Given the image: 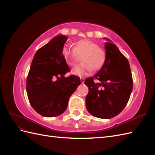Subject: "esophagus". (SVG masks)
Wrapping results in <instances>:
<instances>
[{"instance_id": "34e87169", "label": "esophagus", "mask_w": 155, "mask_h": 155, "mask_svg": "<svg viewBox=\"0 0 155 155\" xmlns=\"http://www.w3.org/2000/svg\"><path fill=\"white\" fill-rule=\"evenodd\" d=\"M80 79H81V83H83L84 81H85V79H84V78H80Z\"/></svg>"}]
</instances>
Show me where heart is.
Listing matches in <instances>:
<instances>
[{
    "mask_svg": "<svg viewBox=\"0 0 155 155\" xmlns=\"http://www.w3.org/2000/svg\"><path fill=\"white\" fill-rule=\"evenodd\" d=\"M63 54L67 64L74 66L81 57V64L72 70V74L76 76H85L93 70H99L104 66L106 59L105 50L99 47L95 42L90 39H82L78 41L74 47L65 46Z\"/></svg>",
    "mask_w": 155,
    "mask_h": 155,
    "instance_id": "heart-1",
    "label": "heart"
}]
</instances>
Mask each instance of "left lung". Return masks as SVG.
Segmentation results:
<instances>
[{
	"mask_svg": "<svg viewBox=\"0 0 155 155\" xmlns=\"http://www.w3.org/2000/svg\"><path fill=\"white\" fill-rule=\"evenodd\" d=\"M108 41L105 44L106 59L94 76L85 79L88 88L86 108L92 116L110 119L124 110L133 90V78L127 59L118 47ZM98 80L100 82H95Z\"/></svg>",
	"mask_w": 155,
	"mask_h": 155,
	"instance_id": "1",
	"label": "left lung"
}]
</instances>
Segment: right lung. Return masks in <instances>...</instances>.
<instances>
[{
	"label": "right lung",
	"mask_w": 155,
	"mask_h": 155,
	"mask_svg": "<svg viewBox=\"0 0 155 155\" xmlns=\"http://www.w3.org/2000/svg\"><path fill=\"white\" fill-rule=\"evenodd\" d=\"M68 39L55 36L37 51L26 80V92L34 109L45 117L63 114L70 97L81 84L76 76L65 78L70 71L63 50Z\"/></svg>",
	"instance_id": "add662e5"
}]
</instances>
